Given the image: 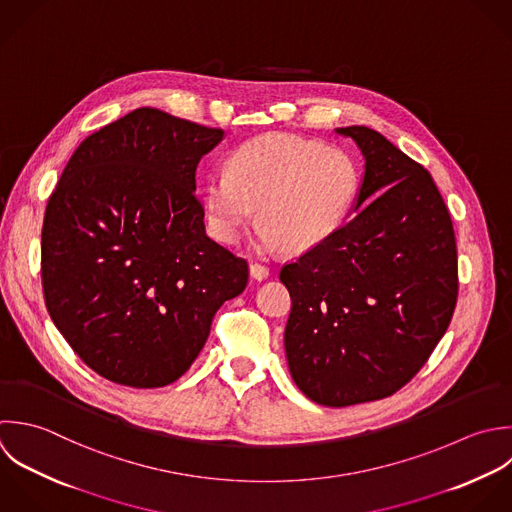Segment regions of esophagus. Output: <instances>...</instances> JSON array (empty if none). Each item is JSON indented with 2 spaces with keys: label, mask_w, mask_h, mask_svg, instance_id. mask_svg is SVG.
<instances>
[{
  "label": "esophagus",
  "mask_w": 512,
  "mask_h": 512,
  "mask_svg": "<svg viewBox=\"0 0 512 512\" xmlns=\"http://www.w3.org/2000/svg\"><path fill=\"white\" fill-rule=\"evenodd\" d=\"M249 273H251V277H253L255 281H263V279L269 277V267H265V265H261V263H251Z\"/></svg>",
  "instance_id": "obj_1"
}]
</instances>
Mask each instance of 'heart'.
<instances>
[{
  "label": "heart",
  "instance_id": "b5f03b06",
  "mask_svg": "<svg viewBox=\"0 0 512 512\" xmlns=\"http://www.w3.org/2000/svg\"><path fill=\"white\" fill-rule=\"evenodd\" d=\"M359 181V163L343 147L293 133L259 135L231 153L227 171L207 175V225L219 241L237 243L259 211V251L287 243L307 251L345 225Z\"/></svg>",
  "mask_w": 512,
  "mask_h": 512
}]
</instances>
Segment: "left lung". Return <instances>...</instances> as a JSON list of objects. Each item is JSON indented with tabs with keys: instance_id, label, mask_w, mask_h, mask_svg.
<instances>
[{
	"instance_id": "obj_1",
	"label": "left lung",
	"mask_w": 512,
	"mask_h": 512,
	"mask_svg": "<svg viewBox=\"0 0 512 512\" xmlns=\"http://www.w3.org/2000/svg\"><path fill=\"white\" fill-rule=\"evenodd\" d=\"M365 157L351 217L281 269L291 295L285 353L315 403L391 397L427 363L457 305L453 221L431 173L365 125L335 129Z\"/></svg>"
}]
</instances>
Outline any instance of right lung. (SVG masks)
Here are the masks:
<instances>
[{
    "label": "right lung",
    "instance_id": "obj_1",
    "mask_svg": "<svg viewBox=\"0 0 512 512\" xmlns=\"http://www.w3.org/2000/svg\"><path fill=\"white\" fill-rule=\"evenodd\" d=\"M223 129L139 107L91 133L45 209L41 283L51 321L107 381L155 389L203 349L247 261L205 233L195 171Z\"/></svg>",
    "mask_w": 512,
    "mask_h": 512
}]
</instances>
